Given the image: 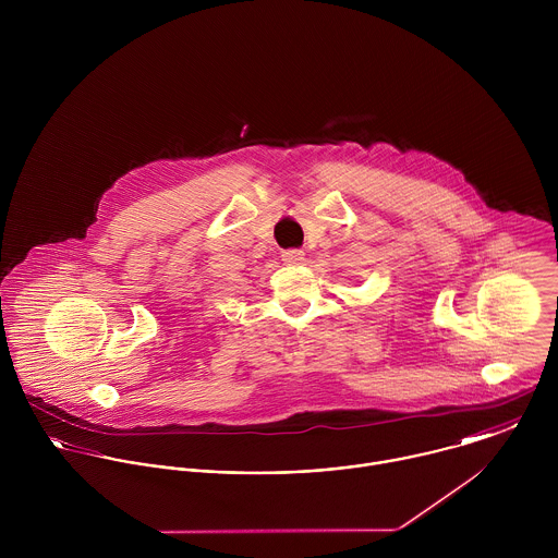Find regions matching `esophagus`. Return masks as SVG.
<instances>
[{"instance_id": "esophagus-1", "label": "esophagus", "mask_w": 558, "mask_h": 558, "mask_svg": "<svg viewBox=\"0 0 558 558\" xmlns=\"http://www.w3.org/2000/svg\"><path fill=\"white\" fill-rule=\"evenodd\" d=\"M303 251L301 248H286L283 253H281V257H283V262H288V264H301L303 262Z\"/></svg>"}]
</instances>
